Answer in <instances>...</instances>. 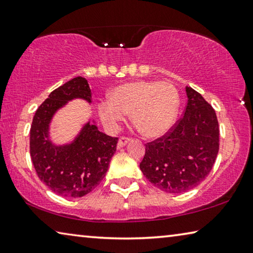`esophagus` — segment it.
<instances>
[{"mask_svg": "<svg viewBox=\"0 0 253 253\" xmlns=\"http://www.w3.org/2000/svg\"><path fill=\"white\" fill-rule=\"evenodd\" d=\"M130 140H131V139L127 138V137H121L119 139V142H118V148L124 147V146H126Z\"/></svg>", "mask_w": 253, "mask_h": 253, "instance_id": "obj_1", "label": "esophagus"}]
</instances>
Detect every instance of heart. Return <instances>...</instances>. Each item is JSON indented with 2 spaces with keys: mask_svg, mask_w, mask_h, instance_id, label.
<instances>
[{
  "mask_svg": "<svg viewBox=\"0 0 253 253\" xmlns=\"http://www.w3.org/2000/svg\"><path fill=\"white\" fill-rule=\"evenodd\" d=\"M180 98L177 87L169 82L134 81L113 91L112 98L99 104L100 119L112 129L131 113L137 129L148 138L167 133L177 118Z\"/></svg>",
  "mask_w": 253,
  "mask_h": 253,
  "instance_id": "obj_1",
  "label": "heart"
}]
</instances>
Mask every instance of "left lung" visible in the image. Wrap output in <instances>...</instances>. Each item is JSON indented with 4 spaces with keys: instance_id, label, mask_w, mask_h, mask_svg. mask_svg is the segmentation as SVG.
I'll list each match as a JSON object with an SVG mask.
<instances>
[{
    "instance_id": "8db88e82",
    "label": "left lung",
    "mask_w": 253,
    "mask_h": 253,
    "mask_svg": "<svg viewBox=\"0 0 253 253\" xmlns=\"http://www.w3.org/2000/svg\"><path fill=\"white\" fill-rule=\"evenodd\" d=\"M187 106L169 132L146 145L140 170L154 186L178 194L208 177L219 151V124L214 109L186 86Z\"/></svg>"
}]
</instances>
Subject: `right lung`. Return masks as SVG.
<instances>
[{"mask_svg":"<svg viewBox=\"0 0 253 253\" xmlns=\"http://www.w3.org/2000/svg\"><path fill=\"white\" fill-rule=\"evenodd\" d=\"M91 102L89 83L82 76L57 87L42 102L33 118L29 152L41 181L57 195L82 197L104 179L116 151L118 138L100 132L90 121L69 144L50 140V123L58 109L73 99Z\"/></svg>","mask_w":253,"mask_h":253,"instance_id":"add662e5","label":"right lung"}]
</instances>
